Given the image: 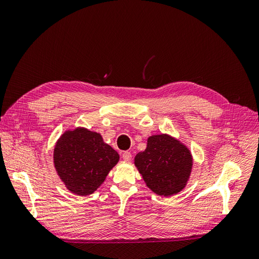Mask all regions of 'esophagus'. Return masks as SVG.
Returning <instances> with one entry per match:
<instances>
[{
	"mask_svg": "<svg viewBox=\"0 0 259 259\" xmlns=\"http://www.w3.org/2000/svg\"><path fill=\"white\" fill-rule=\"evenodd\" d=\"M122 156H123V160H124V161H126V162H130V161L132 160V153H131V152H128V151H125V152H123Z\"/></svg>",
	"mask_w": 259,
	"mask_h": 259,
	"instance_id": "obj_1",
	"label": "esophagus"
}]
</instances>
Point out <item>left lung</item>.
Instances as JSON below:
<instances>
[{"label":"left lung","mask_w":259,"mask_h":259,"mask_svg":"<svg viewBox=\"0 0 259 259\" xmlns=\"http://www.w3.org/2000/svg\"><path fill=\"white\" fill-rule=\"evenodd\" d=\"M134 164L145 184L161 197H171L185 189L193 167V156L184 143L169 134L149 136L144 151Z\"/></svg>","instance_id":"left-lung-1"}]
</instances>
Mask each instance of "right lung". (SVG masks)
<instances>
[{
	"instance_id": "1",
	"label": "right lung",
	"mask_w": 259,
	"mask_h": 259,
	"mask_svg": "<svg viewBox=\"0 0 259 259\" xmlns=\"http://www.w3.org/2000/svg\"><path fill=\"white\" fill-rule=\"evenodd\" d=\"M119 160V153L99 133L82 126L62 133L53 153L61 182L70 192L82 197L95 192Z\"/></svg>"
}]
</instances>
